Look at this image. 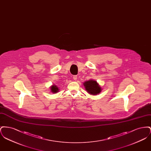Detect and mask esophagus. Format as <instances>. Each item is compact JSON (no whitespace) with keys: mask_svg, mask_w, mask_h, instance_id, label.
<instances>
[{"mask_svg":"<svg viewBox=\"0 0 151 151\" xmlns=\"http://www.w3.org/2000/svg\"><path fill=\"white\" fill-rule=\"evenodd\" d=\"M78 79V76H76V75H74L73 76V79L75 80V81H76V80Z\"/></svg>","mask_w":151,"mask_h":151,"instance_id":"esophagus-1","label":"esophagus"}]
</instances>
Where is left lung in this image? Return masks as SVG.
Returning a JSON list of instances; mask_svg holds the SVG:
<instances>
[{
  "instance_id": "8db88e82",
  "label": "left lung",
  "mask_w": 151,
  "mask_h": 151,
  "mask_svg": "<svg viewBox=\"0 0 151 151\" xmlns=\"http://www.w3.org/2000/svg\"><path fill=\"white\" fill-rule=\"evenodd\" d=\"M86 92L91 95H97L100 93L102 89L99 84L95 80L90 79L83 83Z\"/></svg>"
}]
</instances>
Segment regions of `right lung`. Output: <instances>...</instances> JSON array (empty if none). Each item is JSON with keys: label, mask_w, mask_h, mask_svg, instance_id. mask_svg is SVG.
Returning a JSON list of instances; mask_svg holds the SVG:
<instances>
[{"label": "right lung", "mask_w": 151, "mask_h": 151, "mask_svg": "<svg viewBox=\"0 0 151 151\" xmlns=\"http://www.w3.org/2000/svg\"><path fill=\"white\" fill-rule=\"evenodd\" d=\"M59 87H58L56 85H52L50 86V92L53 93H57L59 91Z\"/></svg>", "instance_id": "1"}]
</instances>
